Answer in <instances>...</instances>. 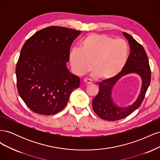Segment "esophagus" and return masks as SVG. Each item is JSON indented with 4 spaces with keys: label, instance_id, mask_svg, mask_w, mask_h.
<instances>
[{
    "label": "esophagus",
    "instance_id": "obj_1",
    "mask_svg": "<svg viewBox=\"0 0 160 160\" xmlns=\"http://www.w3.org/2000/svg\"><path fill=\"white\" fill-rule=\"evenodd\" d=\"M84 82H85L86 85H90V84L92 83L91 79H89V78H85V79H84Z\"/></svg>",
    "mask_w": 160,
    "mask_h": 160
}]
</instances>
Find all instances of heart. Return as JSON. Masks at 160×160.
<instances>
[{"mask_svg": "<svg viewBox=\"0 0 160 160\" xmlns=\"http://www.w3.org/2000/svg\"><path fill=\"white\" fill-rule=\"evenodd\" d=\"M128 43L105 34H91L81 40L79 49L69 53V61L77 75H82L94 70V75L108 79L118 75L128 61Z\"/></svg>", "mask_w": 160, "mask_h": 160, "instance_id": "1", "label": "heart"}]
</instances>
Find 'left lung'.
<instances>
[{
  "label": "left lung",
  "instance_id": "left-lung-1",
  "mask_svg": "<svg viewBox=\"0 0 160 160\" xmlns=\"http://www.w3.org/2000/svg\"><path fill=\"white\" fill-rule=\"evenodd\" d=\"M123 33L128 40L131 50L126 64L118 75L100 82L99 93L92 102V108L95 113L101 119L108 121L123 119L137 109L142 103L151 82V69L144 48L129 34L125 32ZM132 72L138 73L141 77L142 80L141 93L138 99L132 106L127 108H119L114 104L111 99V91L121 77Z\"/></svg>",
  "mask_w": 160,
  "mask_h": 160
}]
</instances>
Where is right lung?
Returning a JSON list of instances; mask_svg holds the SVG:
<instances>
[{
	"label": "right lung",
	"instance_id": "right-lung-1",
	"mask_svg": "<svg viewBox=\"0 0 160 160\" xmlns=\"http://www.w3.org/2000/svg\"><path fill=\"white\" fill-rule=\"evenodd\" d=\"M81 31L51 26L37 31L22 46L16 66L18 94L33 112L59 113L78 88L80 79L66 64L70 48Z\"/></svg>",
	"mask_w": 160,
	"mask_h": 160
}]
</instances>
